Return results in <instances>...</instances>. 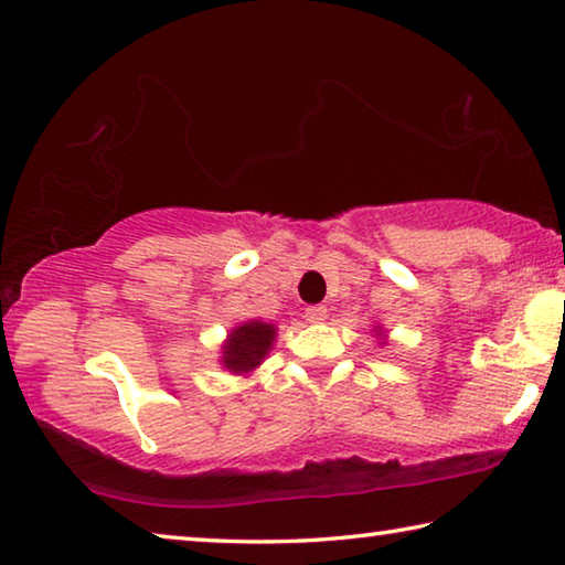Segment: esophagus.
I'll list each match as a JSON object with an SVG mask.
<instances>
[{"label": "esophagus", "mask_w": 565, "mask_h": 565, "mask_svg": "<svg viewBox=\"0 0 565 565\" xmlns=\"http://www.w3.org/2000/svg\"><path fill=\"white\" fill-rule=\"evenodd\" d=\"M323 319H327V306H309V309H306V321L309 323H321Z\"/></svg>", "instance_id": "obj_1"}]
</instances>
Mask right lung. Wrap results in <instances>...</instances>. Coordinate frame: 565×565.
<instances>
[{"instance_id":"1","label":"right lung","mask_w":565,"mask_h":565,"mask_svg":"<svg viewBox=\"0 0 565 565\" xmlns=\"http://www.w3.org/2000/svg\"><path fill=\"white\" fill-rule=\"evenodd\" d=\"M276 327L266 321H246L242 327H236L222 349V361L224 369L232 371V374H246L259 366L266 359V353L274 347Z\"/></svg>"}]
</instances>
